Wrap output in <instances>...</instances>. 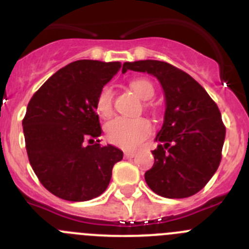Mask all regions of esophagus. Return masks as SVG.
I'll list each match as a JSON object with an SVG mask.
<instances>
[{"mask_svg":"<svg viewBox=\"0 0 249 249\" xmlns=\"http://www.w3.org/2000/svg\"><path fill=\"white\" fill-rule=\"evenodd\" d=\"M136 156V152H124V157L126 158H133Z\"/></svg>","mask_w":249,"mask_h":249,"instance_id":"esophagus-1","label":"esophagus"}]
</instances>
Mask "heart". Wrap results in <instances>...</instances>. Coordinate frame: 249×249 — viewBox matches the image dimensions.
<instances>
[{"label": "heart", "instance_id": "1", "mask_svg": "<svg viewBox=\"0 0 249 249\" xmlns=\"http://www.w3.org/2000/svg\"><path fill=\"white\" fill-rule=\"evenodd\" d=\"M129 87L138 97L149 100L155 94V87L146 78H137L129 82ZM96 111L102 117H109L113 111V91L109 86H105L96 98ZM106 136L111 143L124 149L140 146L142 141L151 135L152 126L146 118L116 117L105 127Z\"/></svg>", "mask_w": 249, "mask_h": 249}]
</instances>
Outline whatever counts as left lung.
Instances as JSON below:
<instances>
[{
  "label": "left lung",
  "instance_id": "8db88e82",
  "mask_svg": "<svg viewBox=\"0 0 249 249\" xmlns=\"http://www.w3.org/2000/svg\"><path fill=\"white\" fill-rule=\"evenodd\" d=\"M157 77L164 91V122L156 136L160 142L152 155L155 163L144 173L152 191L166 198H186L203 188L222 158L226 127L214 101L195 78L162 61L123 63Z\"/></svg>",
  "mask_w": 249,
  "mask_h": 249
}]
</instances>
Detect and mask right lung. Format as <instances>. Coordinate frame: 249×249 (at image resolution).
Returning a JSON list of instances; mask_svg holds the SVG:
<instances>
[{
  "mask_svg": "<svg viewBox=\"0 0 249 249\" xmlns=\"http://www.w3.org/2000/svg\"><path fill=\"white\" fill-rule=\"evenodd\" d=\"M121 67V62L74 61L52 74L28 102L22 121L28 160L42 186L58 198L98 197L122 160L121 149L100 144L96 112L98 92Z\"/></svg>",
  "mask_w": 249,
  "mask_h": 249,
  "instance_id": "obj_1",
  "label": "right lung"
}]
</instances>
